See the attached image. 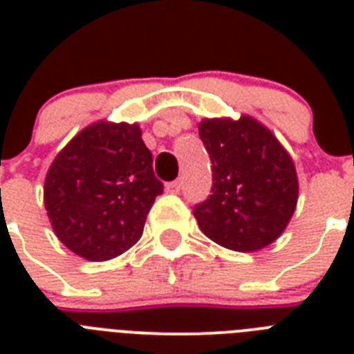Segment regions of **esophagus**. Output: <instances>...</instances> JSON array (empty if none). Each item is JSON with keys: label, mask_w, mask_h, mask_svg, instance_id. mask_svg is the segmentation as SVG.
I'll return each instance as SVG.
<instances>
[{"label": "esophagus", "mask_w": 354, "mask_h": 354, "mask_svg": "<svg viewBox=\"0 0 354 354\" xmlns=\"http://www.w3.org/2000/svg\"><path fill=\"white\" fill-rule=\"evenodd\" d=\"M180 189H182V182L180 180H174V182H169L165 185V191L171 194H178L180 193Z\"/></svg>", "instance_id": "1"}]
</instances>
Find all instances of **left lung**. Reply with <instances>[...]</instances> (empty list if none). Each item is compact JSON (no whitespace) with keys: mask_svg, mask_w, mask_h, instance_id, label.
<instances>
[{"mask_svg":"<svg viewBox=\"0 0 354 354\" xmlns=\"http://www.w3.org/2000/svg\"><path fill=\"white\" fill-rule=\"evenodd\" d=\"M213 187L194 205L205 236L235 252H257L285 232L297 204V174L274 133L250 115L198 124Z\"/></svg>","mask_w":354,"mask_h":354,"instance_id":"obj_1","label":"left lung"}]
</instances>
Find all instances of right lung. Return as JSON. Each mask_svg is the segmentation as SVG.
Segmentation results:
<instances>
[{"label":"right lung","mask_w":354,"mask_h":354,"mask_svg":"<svg viewBox=\"0 0 354 354\" xmlns=\"http://www.w3.org/2000/svg\"><path fill=\"white\" fill-rule=\"evenodd\" d=\"M161 193L141 128L99 121L58 152L47 171L44 202L64 246L88 261H108L141 239Z\"/></svg>","instance_id":"add662e5"}]
</instances>
